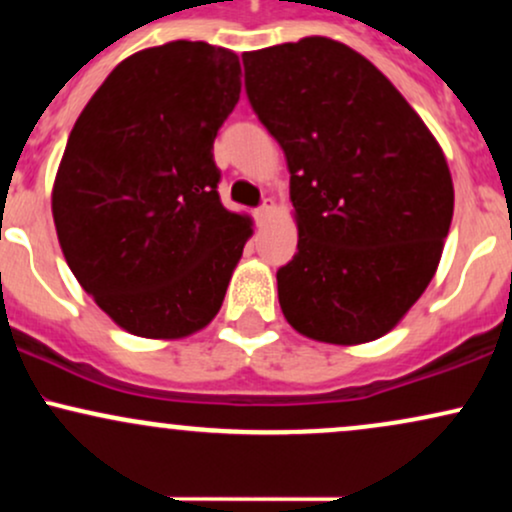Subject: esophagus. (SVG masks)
Here are the masks:
<instances>
[{
    "instance_id": "obj_1",
    "label": "esophagus",
    "mask_w": 512,
    "mask_h": 512,
    "mask_svg": "<svg viewBox=\"0 0 512 512\" xmlns=\"http://www.w3.org/2000/svg\"><path fill=\"white\" fill-rule=\"evenodd\" d=\"M272 211H274V204L269 202V199H267V202H264L260 209H255V219H257V223H264V221H267L269 216H272Z\"/></svg>"
}]
</instances>
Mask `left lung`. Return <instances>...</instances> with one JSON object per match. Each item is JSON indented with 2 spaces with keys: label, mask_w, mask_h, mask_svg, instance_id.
Listing matches in <instances>:
<instances>
[{
  "label": "left lung",
  "mask_w": 512,
  "mask_h": 512,
  "mask_svg": "<svg viewBox=\"0 0 512 512\" xmlns=\"http://www.w3.org/2000/svg\"><path fill=\"white\" fill-rule=\"evenodd\" d=\"M245 91L291 173L298 252L276 272L303 337L366 344L436 274L455 190L443 149L402 93L337 40L245 52Z\"/></svg>",
  "instance_id": "8db88e82"
}]
</instances>
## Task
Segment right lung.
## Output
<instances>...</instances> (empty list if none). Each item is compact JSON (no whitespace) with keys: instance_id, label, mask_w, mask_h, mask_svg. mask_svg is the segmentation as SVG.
Instances as JSON below:
<instances>
[{"instance_id":"add662e5","label":"right lung","mask_w":512,"mask_h":512,"mask_svg":"<svg viewBox=\"0 0 512 512\" xmlns=\"http://www.w3.org/2000/svg\"><path fill=\"white\" fill-rule=\"evenodd\" d=\"M238 98L236 52L175 40L117 64L69 134L57 238L81 289L129 334L182 339L219 313L252 236L216 192L214 139Z\"/></svg>"}]
</instances>
